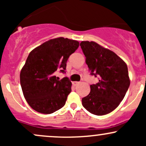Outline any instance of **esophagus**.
<instances>
[{"instance_id":"obj_1","label":"esophagus","mask_w":146,"mask_h":146,"mask_svg":"<svg viewBox=\"0 0 146 146\" xmlns=\"http://www.w3.org/2000/svg\"><path fill=\"white\" fill-rule=\"evenodd\" d=\"M72 84H73V86H77V85L80 84V82H73V83Z\"/></svg>"}]
</instances>
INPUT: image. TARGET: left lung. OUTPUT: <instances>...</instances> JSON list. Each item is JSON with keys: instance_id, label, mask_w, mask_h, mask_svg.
I'll use <instances>...</instances> for the list:
<instances>
[{"instance_id": "left-lung-1", "label": "left lung", "mask_w": 146, "mask_h": 146, "mask_svg": "<svg viewBox=\"0 0 146 146\" xmlns=\"http://www.w3.org/2000/svg\"><path fill=\"white\" fill-rule=\"evenodd\" d=\"M90 75L99 82L90 85V92L82 100L90 113L104 115L119 105L130 86L127 65L116 53L95 42L80 43Z\"/></svg>"}]
</instances>
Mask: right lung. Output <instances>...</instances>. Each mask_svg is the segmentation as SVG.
Returning <instances> with one entry per match:
<instances>
[{"instance_id": "1", "label": "right lung", "mask_w": 146, "mask_h": 146, "mask_svg": "<svg viewBox=\"0 0 146 146\" xmlns=\"http://www.w3.org/2000/svg\"><path fill=\"white\" fill-rule=\"evenodd\" d=\"M79 44L76 40L60 37L30 52L20 80L25 100L33 110L51 114L65 105L72 84L67 77L60 80L56 71L65 73L66 62Z\"/></svg>"}]
</instances>
